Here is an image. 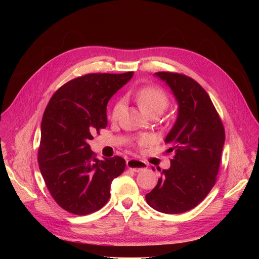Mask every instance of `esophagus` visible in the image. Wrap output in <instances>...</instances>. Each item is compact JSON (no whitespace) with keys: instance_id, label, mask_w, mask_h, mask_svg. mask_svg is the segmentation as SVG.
I'll return each instance as SVG.
<instances>
[{"instance_id":"esophagus-1","label":"esophagus","mask_w":259,"mask_h":259,"mask_svg":"<svg viewBox=\"0 0 259 259\" xmlns=\"http://www.w3.org/2000/svg\"><path fill=\"white\" fill-rule=\"evenodd\" d=\"M126 164H127V167L129 169H132L135 172H140V171H143V170L147 169V164L145 161L135 159V158L128 159Z\"/></svg>"}]
</instances>
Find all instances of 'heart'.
Returning <instances> with one entry per match:
<instances>
[{"mask_svg":"<svg viewBox=\"0 0 259 259\" xmlns=\"http://www.w3.org/2000/svg\"><path fill=\"white\" fill-rule=\"evenodd\" d=\"M135 99H137L138 105L141 108V110L145 114H149L152 112H159L161 113L165 109L168 107L169 98L167 93L159 87L156 86H146L141 88L135 93ZM122 105V101L118 100L113 105L111 116L114 118L117 116L118 112L120 111V108ZM140 145H145L149 142L148 137H142L139 139Z\"/></svg>","mask_w":259,"mask_h":259,"instance_id":"heart-1","label":"heart"}]
</instances>
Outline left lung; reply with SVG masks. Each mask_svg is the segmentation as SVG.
<instances>
[{
    "label": "left lung",
    "mask_w": 259,
    "mask_h": 259,
    "mask_svg": "<svg viewBox=\"0 0 259 259\" xmlns=\"http://www.w3.org/2000/svg\"><path fill=\"white\" fill-rule=\"evenodd\" d=\"M179 104V114L165 143L173 153L171 166L146 194L148 205L166 214L196 207L215 185L220 170L225 128L208 95L196 80L181 73L156 72Z\"/></svg>",
    "instance_id": "1"
}]
</instances>
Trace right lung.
<instances>
[{"mask_svg": "<svg viewBox=\"0 0 259 259\" xmlns=\"http://www.w3.org/2000/svg\"><path fill=\"white\" fill-rule=\"evenodd\" d=\"M133 72L89 73L63 85L52 95L40 124L38 167L53 199L64 210L87 215L103 208L112 181L126 161L95 158L88 144L107 126V104Z\"/></svg>", "mask_w": 259, "mask_h": 259, "instance_id": "obj_1", "label": "right lung"}]
</instances>
